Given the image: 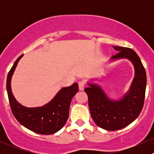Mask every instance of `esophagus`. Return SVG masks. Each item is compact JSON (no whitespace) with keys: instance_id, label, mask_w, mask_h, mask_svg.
<instances>
[{"instance_id":"esophagus-1","label":"esophagus","mask_w":154,"mask_h":154,"mask_svg":"<svg viewBox=\"0 0 154 154\" xmlns=\"http://www.w3.org/2000/svg\"><path fill=\"white\" fill-rule=\"evenodd\" d=\"M78 86H79V89H80V91H83V90L85 88V86H86V83H85L84 81H80L78 83Z\"/></svg>"}]
</instances>
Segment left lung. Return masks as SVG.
<instances>
[{
  "label": "left lung",
  "mask_w": 154,
  "mask_h": 154,
  "mask_svg": "<svg viewBox=\"0 0 154 154\" xmlns=\"http://www.w3.org/2000/svg\"><path fill=\"white\" fill-rule=\"evenodd\" d=\"M113 48L119 52L111 60L128 59L134 66L135 77L129 91L120 100H112L97 84L88 83V87L84 89L91 118L98 127L106 130H120L137 119L144 105L147 83L145 69L137 54L131 48Z\"/></svg>",
  "instance_id": "1"
}]
</instances>
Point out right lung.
I'll return each instance as SVG.
<instances>
[{"instance_id":"right-lung-1","label":"right lung","mask_w":154,"mask_h":154,"mask_svg":"<svg viewBox=\"0 0 154 154\" xmlns=\"http://www.w3.org/2000/svg\"><path fill=\"white\" fill-rule=\"evenodd\" d=\"M21 55L9 71L7 90L12 114L18 122L32 132L42 135H51L61 130L66 125L69 114V107L73 97L78 91V84L64 87L45 105L39 107H26L20 104L14 97L11 88V80Z\"/></svg>"}]
</instances>
